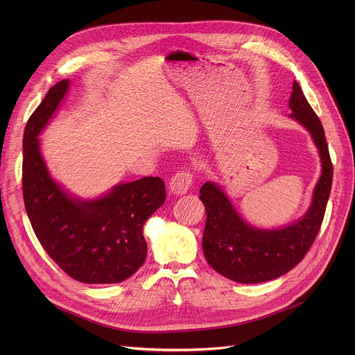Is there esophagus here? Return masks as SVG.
I'll use <instances>...</instances> for the list:
<instances>
[{
	"mask_svg": "<svg viewBox=\"0 0 355 355\" xmlns=\"http://www.w3.org/2000/svg\"><path fill=\"white\" fill-rule=\"evenodd\" d=\"M192 182H193V177H192V173L189 170L177 171L170 180V191L177 193V195L178 193L182 195L189 189Z\"/></svg>",
	"mask_w": 355,
	"mask_h": 355,
	"instance_id": "34e87169",
	"label": "esophagus"
}]
</instances>
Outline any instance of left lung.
<instances>
[{
	"label": "left lung",
	"instance_id": "8db88e82",
	"mask_svg": "<svg viewBox=\"0 0 355 355\" xmlns=\"http://www.w3.org/2000/svg\"><path fill=\"white\" fill-rule=\"evenodd\" d=\"M289 108L291 118L311 132L322 159V175L305 216L282 229L261 230L247 225L237 215L216 184L207 182L199 189V198L207 209L202 237L205 259L215 271L236 282H266L291 271L306 256L324 218L333 164L323 125L296 81L292 85Z\"/></svg>",
	"mask_w": 355,
	"mask_h": 355
}]
</instances>
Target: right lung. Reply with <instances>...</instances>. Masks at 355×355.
<instances>
[{"instance_id": "right-lung-1", "label": "right lung", "mask_w": 355, "mask_h": 355, "mask_svg": "<svg viewBox=\"0 0 355 355\" xmlns=\"http://www.w3.org/2000/svg\"><path fill=\"white\" fill-rule=\"evenodd\" d=\"M67 88V80L50 88L25 126V209L42 247L67 275L84 284L122 282L146 260L143 225L164 204V181L144 177L94 200L67 195L49 175L37 139Z\"/></svg>"}]
</instances>
